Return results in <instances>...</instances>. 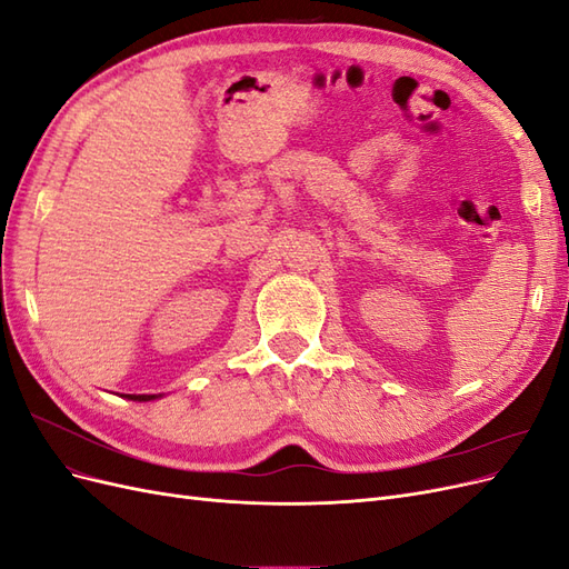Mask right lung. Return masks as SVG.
Masks as SVG:
<instances>
[{
    "instance_id": "add662e5",
    "label": "right lung",
    "mask_w": 569,
    "mask_h": 569,
    "mask_svg": "<svg viewBox=\"0 0 569 569\" xmlns=\"http://www.w3.org/2000/svg\"><path fill=\"white\" fill-rule=\"evenodd\" d=\"M128 399H132V401H151V399H157V393H126Z\"/></svg>"
}]
</instances>
